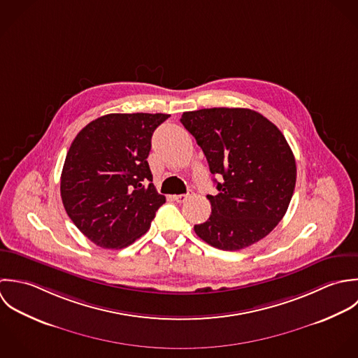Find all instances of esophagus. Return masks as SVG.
<instances>
[{
  "mask_svg": "<svg viewBox=\"0 0 358 358\" xmlns=\"http://www.w3.org/2000/svg\"><path fill=\"white\" fill-rule=\"evenodd\" d=\"M173 199H174L177 203H184V202L188 199V195H174Z\"/></svg>",
  "mask_w": 358,
  "mask_h": 358,
  "instance_id": "34e87169",
  "label": "esophagus"
}]
</instances>
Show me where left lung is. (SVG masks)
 <instances>
[{"mask_svg":"<svg viewBox=\"0 0 358 358\" xmlns=\"http://www.w3.org/2000/svg\"><path fill=\"white\" fill-rule=\"evenodd\" d=\"M182 126L202 148L217 195H208L212 215L194 227L221 250L245 249L267 236L282 220L296 184V162L278 127L243 108L184 112Z\"/></svg>","mask_w":358,"mask_h":358,"instance_id":"8db88e82","label":"left lung"}]
</instances>
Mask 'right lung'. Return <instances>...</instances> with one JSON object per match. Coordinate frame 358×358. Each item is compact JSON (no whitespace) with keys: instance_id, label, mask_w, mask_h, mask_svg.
I'll return each mask as SVG.
<instances>
[{"instance_id":"right-lung-1","label":"right lung","mask_w":358,"mask_h":358,"mask_svg":"<svg viewBox=\"0 0 358 358\" xmlns=\"http://www.w3.org/2000/svg\"><path fill=\"white\" fill-rule=\"evenodd\" d=\"M170 115L110 113L73 140L61 176V196L74 225L103 249H123L149 229L166 202L148 164L150 138Z\"/></svg>"}]
</instances>
